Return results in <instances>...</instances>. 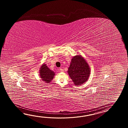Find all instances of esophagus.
<instances>
[{
    "label": "esophagus",
    "mask_w": 128,
    "mask_h": 128,
    "mask_svg": "<svg viewBox=\"0 0 128 128\" xmlns=\"http://www.w3.org/2000/svg\"><path fill=\"white\" fill-rule=\"evenodd\" d=\"M60 71H61V72H64V70H63V68H60Z\"/></svg>",
    "instance_id": "obj_1"
}]
</instances>
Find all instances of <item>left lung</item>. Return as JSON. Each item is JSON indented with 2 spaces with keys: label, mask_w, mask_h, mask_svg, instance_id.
Masks as SVG:
<instances>
[{
  "label": "left lung",
  "mask_w": 128,
  "mask_h": 128,
  "mask_svg": "<svg viewBox=\"0 0 128 128\" xmlns=\"http://www.w3.org/2000/svg\"><path fill=\"white\" fill-rule=\"evenodd\" d=\"M90 72L89 65L81 55H77L72 58L67 72L74 84L79 86L87 82Z\"/></svg>",
  "instance_id": "8db88e82"
}]
</instances>
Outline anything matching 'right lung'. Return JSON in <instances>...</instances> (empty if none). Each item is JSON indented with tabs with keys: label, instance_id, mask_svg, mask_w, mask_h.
<instances>
[{
	"label": "right lung",
	"instance_id": "add662e5",
	"mask_svg": "<svg viewBox=\"0 0 128 128\" xmlns=\"http://www.w3.org/2000/svg\"><path fill=\"white\" fill-rule=\"evenodd\" d=\"M39 76L42 80L46 83H49L54 79L55 73L44 63L40 68Z\"/></svg>",
	"mask_w": 128,
	"mask_h": 128
}]
</instances>
